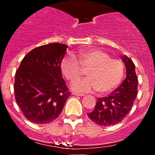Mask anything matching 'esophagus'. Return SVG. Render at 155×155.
<instances>
[{
  "instance_id": "esophagus-1",
  "label": "esophagus",
  "mask_w": 155,
  "mask_h": 155,
  "mask_svg": "<svg viewBox=\"0 0 155 155\" xmlns=\"http://www.w3.org/2000/svg\"><path fill=\"white\" fill-rule=\"evenodd\" d=\"M74 95H76V96H81V97H82V96H84V94L77 93V92H74Z\"/></svg>"
}]
</instances>
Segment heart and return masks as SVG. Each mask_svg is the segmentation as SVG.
Wrapping results in <instances>:
<instances>
[{
	"instance_id": "1",
	"label": "heart",
	"mask_w": 155,
	"mask_h": 155,
	"mask_svg": "<svg viewBox=\"0 0 155 155\" xmlns=\"http://www.w3.org/2000/svg\"><path fill=\"white\" fill-rule=\"evenodd\" d=\"M76 58L65 57L60 65L63 75L71 82L83 75L84 70H87L88 77L73 84L74 90L86 92L96 90L98 93H107L116 88L123 79V63L111 59L109 54L100 49L79 51Z\"/></svg>"
}]
</instances>
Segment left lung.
Here are the masks:
<instances>
[{"label": "left lung", "instance_id": "1", "mask_svg": "<svg viewBox=\"0 0 155 155\" xmlns=\"http://www.w3.org/2000/svg\"><path fill=\"white\" fill-rule=\"evenodd\" d=\"M126 68V78L109 95L98 97L95 109L87 113L92 122L100 126H110L120 122L130 111L138 93L136 66L127 55L121 57Z\"/></svg>", "mask_w": 155, "mask_h": 155}]
</instances>
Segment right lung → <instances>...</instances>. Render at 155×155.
<instances>
[{"label":"right lung","mask_w":155,"mask_h":155,"mask_svg":"<svg viewBox=\"0 0 155 155\" xmlns=\"http://www.w3.org/2000/svg\"><path fill=\"white\" fill-rule=\"evenodd\" d=\"M67 47L51 43L35 48L25 56L16 72V102L33 123L48 124L58 118L71 95L60 67Z\"/></svg>","instance_id":"obj_1"}]
</instances>
